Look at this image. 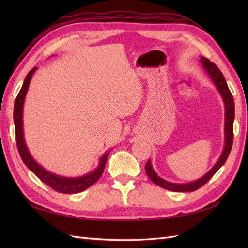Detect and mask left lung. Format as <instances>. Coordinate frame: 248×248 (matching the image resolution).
<instances>
[{
  "label": "left lung",
  "mask_w": 248,
  "mask_h": 248,
  "mask_svg": "<svg viewBox=\"0 0 248 248\" xmlns=\"http://www.w3.org/2000/svg\"><path fill=\"white\" fill-rule=\"evenodd\" d=\"M200 62H202L203 69L205 72L208 73V76L211 78L212 82L214 83L215 87L218 91L219 94L223 98V101L225 104V144H224V149L222 155H220L218 161L215 163L214 166L202 178L197 179V180L188 182V183H173L166 181L164 179H162L156 175L154 167L150 160L146 163L145 165V170L147 176L149 177L150 180L155 183L156 186H159L163 188H166L168 191L172 192H194L202 187L203 184L207 183L210 179L213 177V175L217 172L220 167L224 165L226 160L228 159V155L230 154L231 147H232V141H233V120H234V101L233 97L231 94L227 83H226L225 78L223 73L217 68V66L213 64V62H210L208 59L202 56L200 57Z\"/></svg>",
  "instance_id": "left-lung-1"
}]
</instances>
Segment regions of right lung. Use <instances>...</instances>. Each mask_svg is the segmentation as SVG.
I'll return each instance as SVG.
<instances>
[{
  "mask_svg": "<svg viewBox=\"0 0 248 248\" xmlns=\"http://www.w3.org/2000/svg\"><path fill=\"white\" fill-rule=\"evenodd\" d=\"M36 69L37 67L33 68V69L28 73V76H26L25 80L23 82V85L21 87L17 98H16L15 105H14L16 140H17L19 155L24 164L29 167V170L31 171H33L41 181L46 184V186H49L50 187L55 189L56 192L62 193V194H76V193L83 192L89 186H92L93 184L96 183L98 181V179L101 177L105 167V163H107L108 156L109 155V151H107L101 156V159L99 161V165L97 166L96 170L86 173V175H84L82 177H77V178H69V177H62V176L55 175V173L46 170V168L41 166L39 163L37 162L33 156H31L24 140L23 105H24L25 96L26 93H28V89L30 86L31 77H33Z\"/></svg>",
  "mask_w": 248,
  "mask_h": 248,
  "instance_id": "1",
  "label": "right lung"
}]
</instances>
